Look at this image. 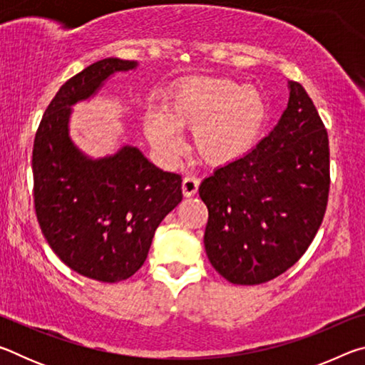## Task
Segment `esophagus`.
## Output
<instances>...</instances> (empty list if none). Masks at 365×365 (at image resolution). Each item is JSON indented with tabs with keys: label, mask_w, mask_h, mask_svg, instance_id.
<instances>
[{
	"label": "esophagus",
	"mask_w": 365,
	"mask_h": 365,
	"mask_svg": "<svg viewBox=\"0 0 365 365\" xmlns=\"http://www.w3.org/2000/svg\"><path fill=\"white\" fill-rule=\"evenodd\" d=\"M197 187H200V178L196 177H185L183 182H182V191H183V196L185 197H191L196 195Z\"/></svg>",
	"instance_id": "1"
}]
</instances>
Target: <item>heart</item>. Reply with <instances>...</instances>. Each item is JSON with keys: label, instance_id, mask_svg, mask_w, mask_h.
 Returning a JSON list of instances; mask_svg holds the SVG:
<instances>
[{"label": "heart", "instance_id": "b5f03b06", "mask_svg": "<svg viewBox=\"0 0 365 365\" xmlns=\"http://www.w3.org/2000/svg\"><path fill=\"white\" fill-rule=\"evenodd\" d=\"M269 119V104L261 91L230 78L196 77L177 85L165 98L164 113L151 109L145 135L164 156L180 148L177 128H193L197 156L225 165L248 154Z\"/></svg>", "mask_w": 365, "mask_h": 365}]
</instances>
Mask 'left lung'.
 I'll list each match as a JSON object with an SVG mask.
<instances>
[{
  "mask_svg": "<svg viewBox=\"0 0 365 365\" xmlns=\"http://www.w3.org/2000/svg\"><path fill=\"white\" fill-rule=\"evenodd\" d=\"M288 90L274 130L200 185L206 255L235 285L265 283L298 262L327 209L329 135L302 85L288 82Z\"/></svg>",
  "mask_w": 365,
  "mask_h": 365,
  "instance_id": "8db88e82",
  "label": "left lung"
}]
</instances>
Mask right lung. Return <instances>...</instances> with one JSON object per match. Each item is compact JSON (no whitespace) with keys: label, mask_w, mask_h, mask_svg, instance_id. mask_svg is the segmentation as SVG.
Returning a JSON list of instances; mask_svg holds the SVG:
<instances>
[{"label":"right lung","mask_w":365,"mask_h":365,"mask_svg":"<svg viewBox=\"0 0 365 365\" xmlns=\"http://www.w3.org/2000/svg\"><path fill=\"white\" fill-rule=\"evenodd\" d=\"M137 61L106 58L67 80L34 141V201L48 245L67 267L98 282L127 280L145 264L154 232L182 201V177L125 145L93 159L69 135L72 106Z\"/></svg>","instance_id":"1"}]
</instances>
